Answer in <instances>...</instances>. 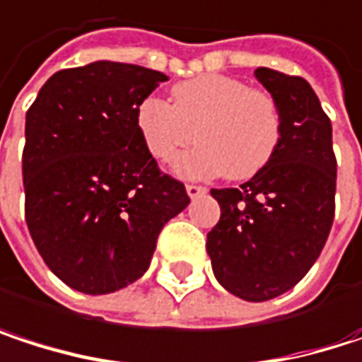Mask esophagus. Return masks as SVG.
<instances>
[{"instance_id":"34e87169","label":"esophagus","mask_w":362,"mask_h":362,"mask_svg":"<svg viewBox=\"0 0 362 362\" xmlns=\"http://www.w3.org/2000/svg\"><path fill=\"white\" fill-rule=\"evenodd\" d=\"M186 192H188L190 199H197V197L205 194L207 188H205V186H199V184H186Z\"/></svg>"}]
</instances>
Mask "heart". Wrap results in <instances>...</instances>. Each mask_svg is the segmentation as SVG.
I'll return each instance as SVG.
<instances>
[{
  "instance_id": "heart-1",
  "label": "heart",
  "mask_w": 362,
  "mask_h": 362,
  "mask_svg": "<svg viewBox=\"0 0 362 362\" xmlns=\"http://www.w3.org/2000/svg\"><path fill=\"white\" fill-rule=\"evenodd\" d=\"M136 125L146 151L161 163L174 161L192 140L199 144L174 165L188 178H253L268 165L281 140L274 96L228 75H201L176 83L172 105L153 96L142 100Z\"/></svg>"
}]
</instances>
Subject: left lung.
I'll return each mask as SVG.
<instances>
[{
	"label": "left lung",
	"mask_w": 362,
	"mask_h": 362,
	"mask_svg": "<svg viewBox=\"0 0 362 362\" xmlns=\"http://www.w3.org/2000/svg\"><path fill=\"white\" fill-rule=\"evenodd\" d=\"M255 79L281 110L268 165L239 188H211L220 222L207 235L218 283L247 302L296 287L325 247L335 214L337 163L331 121L310 83L266 66Z\"/></svg>",
	"instance_id": "1"
}]
</instances>
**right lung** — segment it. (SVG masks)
Returning <instances> with one entry per match:
<instances>
[{
    "label": "right lung",
    "instance_id": "obj_1",
    "mask_svg": "<svg viewBox=\"0 0 362 362\" xmlns=\"http://www.w3.org/2000/svg\"><path fill=\"white\" fill-rule=\"evenodd\" d=\"M161 81L159 71L98 60L54 73L27 110V226L47 268L81 293L138 281L161 228L190 203L136 125L140 103Z\"/></svg>",
    "mask_w": 362,
    "mask_h": 362
}]
</instances>
